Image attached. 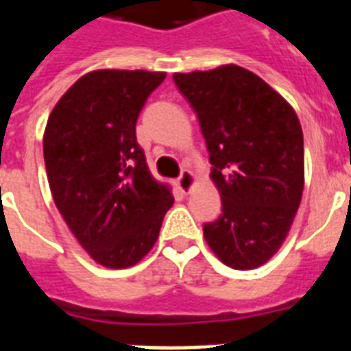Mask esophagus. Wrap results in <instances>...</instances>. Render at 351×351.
Returning a JSON list of instances; mask_svg holds the SVG:
<instances>
[{"instance_id":"34e87169","label":"esophagus","mask_w":351,"mask_h":351,"mask_svg":"<svg viewBox=\"0 0 351 351\" xmlns=\"http://www.w3.org/2000/svg\"><path fill=\"white\" fill-rule=\"evenodd\" d=\"M193 182H195V176H193L191 171L184 169L180 173V176L176 178V186H178V189H180L182 193H187L191 189Z\"/></svg>"}]
</instances>
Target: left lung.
Returning <instances> with one entry per match:
<instances>
[{
	"label": "left lung",
	"mask_w": 351,
	"mask_h": 351,
	"mask_svg": "<svg viewBox=\"0 0 351 351\" xmlns=\"http://www.w3.org/2000/svg\"><path fill=\"white\" fill-rule=\"evenodd\" d=\"M173 80L197 112L222 198V213L204 224V237L230 267L262 266L286 239L302 197L299 118L264 80L239 65Z\"/></svg>",
	"instance_id": "8db88e82"
}]
</instances>
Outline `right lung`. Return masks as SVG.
I'll return each mask as SVG.
<instances>
[{
	"label": "right lung",
	"instance_id": "right-lung-1",
	"mask_svg": "<svg viewBox=\"0 0 351 351\" xmlns=\"http://www.w3.org/2000/svg\"><path fill=\"white\" fill-rule=\"evenodd\" d=\"M164 73L95 71L52 109L43 158L54 204L98 264L129 267L158 239L173 206L136 142V120Z\"/></svg>",
	"mask_w": 351,
	"mask_h": 351
}]
</instances>
